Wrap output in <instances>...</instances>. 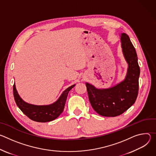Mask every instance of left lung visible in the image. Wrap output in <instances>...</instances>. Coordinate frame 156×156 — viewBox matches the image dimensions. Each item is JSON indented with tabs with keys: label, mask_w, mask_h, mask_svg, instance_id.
<instances>
[{
	"label": "left lung",
	"mask_w": 156,
	"mask_h": 156,
	"mask_svg": "<svg viewBox=\"0 0 156 156\" xmlns=\"http://www.w3.org/2000/svg\"><path fill=\"white\" fill-rule=\"evenodd\" d=\"M121 46L128 69L125 79L108 88H96L86 83L89 99L93 109L104 117H116L128 110L136 100L140 69L136 50L129 36L121 33Z\"/></svg>",
	"instance_id": "left-lung-1"
}]
</instances>
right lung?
Masks as SVG:
<instances>
[{
	"label": "right lung",
	"mask_w": 156,
	"mask_h": 156,
	"mask_svg": "<svg viewBox=\"0 0 156 156\" xmlns=\"http://www.w3.org/2000/svg\"><path fill=\"white\" fill-rule=\"evenodd\" d=\"M75 86L73 84L66 88L55 102L49 105H37L26 102L19 96L15 84L13 87V96L17 106L31 120L37 122H48L55 120L63 112L68 94Z\"/></svg>",
	"instance_id": "1"
}]
</instances>
